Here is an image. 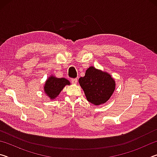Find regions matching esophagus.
I'll use <instances>...</instances> for the list:
<instances>
[{
  "instance_id": "obj_1",
  "label": "esophagus",
  "mask_w": 157,
  "mask_h": 157,
  "mask_svg": "<svg viewBox=\"0 0 157 157\" xmlns=\"http://www.w3.org/2000/svg\"><path fill=\"white\" fill-rule=\"evenodd\" d=\"M78 79L77 78H73L71 79V82H72V84H77V82H78Z\"/></svg>"
}]
</instances>
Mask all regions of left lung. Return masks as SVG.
<instances>
[{
	"mask_svg": "<svg viewBox=\"0 0 157 157\" xmlns=\"http://www.w3.org/2000/svg\"><path fill=\"white\" fill-rule=\"evenodd\" d=\"M87 100L95 105H102L109 99L115 89V81L107 73L89 68L84 77L79 79Z\"/></svg>",
	"mask_w": 157,
	"mask_h": 157,
	"instance_id": "8db88e82",
	"label": "left lung"
}]
</instances>
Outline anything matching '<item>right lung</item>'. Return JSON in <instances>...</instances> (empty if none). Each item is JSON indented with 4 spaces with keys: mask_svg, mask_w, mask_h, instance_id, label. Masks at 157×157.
I'll return each instance as SVG.
<instances>
[{
    "mask_svg": "<svg viewBox=\"0 0 157 157\" xmlns=\"http://www.w3.org/2000/svg\"><path fill=\"white\" fill-rule=\"evenodd\" d=\"M69 84L70 82L65 78H57L52 76L47 79L44 91L50 99H55L60 94L63 87Z\"/></svg>",
    "mask_w": 157,
    "mask_h": 157,
    "instance_id": "right-lung-1",
    "label": "right lung"
}]
</instances>
